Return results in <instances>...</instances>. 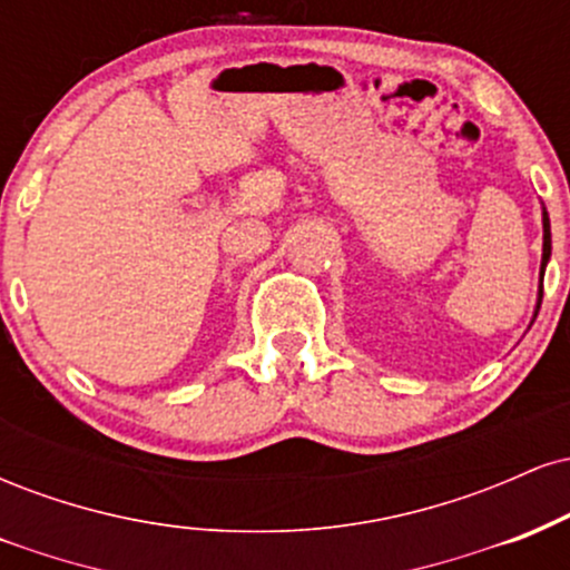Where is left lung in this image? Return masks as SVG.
<instances>
[{
	"mask_svg": "<svg viewBox=\"0 0 570 570\" xmlns=\"http://www.w3.org/2000/svg\"><path fill=\"white\" fill-rule=\"evenodd\" d=\"M549 254H552V235H549V217L544 212V254H541V289H539V307H541V297H544V267Z\"/></svg>",
	"mask_w": 570,
	"mask_h": 570,
	"instance_id": "obj_1",
	"label": "left lung"
}]
</instances>
